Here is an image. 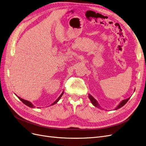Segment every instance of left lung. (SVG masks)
Listing matches in <instances>:
<instances>
[{"mask_svg": "<svg viewBox=\"0 0 146 146\" xmlns=\"http://www.w3.org/2000/svg\"><path fill=\"white\" fill-rule=\"evenodd\" d=\"M134 91H135V90H134ZM88 98H89V99H90V101H91V103H92V104L94 106H96V107H97V108H101V107L100 106V105H99V103L98 102V101H97L93 97L91 96V94H88ZM129 99H130V98H127V99H125V100H123L119 104V105H118L114 109V110H118V109H120V108H121L122 106H123L124 105H125L126 103H127V102L129 100ZM102 109V108H101Z\"/></svg>", "mask_w": 146, "mask_h": 146, "instance_id": "left-lung-1", "label": "left lung"}]
</instances>
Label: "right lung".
<instances>
[{"label": "right lung", "mask_w": 146, "mask_h": 146, "mask_svg": "<svg viewBox=\"0 0 146 146\" xmlns=\"http://www.w3.org/2000/svg\"><path fill=\"white\" fill-rule=\"evenodd\" d=\"M64 91H62V93H61V94L59 96V98H58V99H57L55 102H54L52 104H51V105H55V104H56V103H57V102L59 100V99H61V97L62 96V95H63V94H64ZM16 96H17V95H16ZM17 98H19V99L21 102H22L24 104H25L26 105H27V106H29V107H30V108H35V106L33 105V104H32L31 103V102H30L29 101H28V100H25V99H21V98H20V97H19V96H17Z\"/></svg>", "instance_id": "obj_1"}]
</instances>
